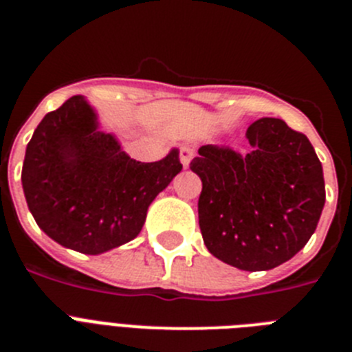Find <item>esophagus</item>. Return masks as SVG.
Segmentation results:
<instances>
[{
    "mask_svg": "<svg viewBox=\"0 0 352 352\" xmlns=\"http://www.w3.org/2000/svg\"><path fill=\"white\" fill-rule=\"evenodd\" d=\"M194 155H195V151L192 146H182V148H179V160H182V164L185 169L190 166V162H192V158H194Z\"/></svg>",
    "mask_w": 352,
    "mask_h": 352,
    "instance_id": "1",
    "label": "esophagus"
}]
</instances>
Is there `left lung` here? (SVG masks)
Returning a JSON list of instances; mask_svg holds the SVG:
<instances>
[{
    "mask_svg": "<svg viewBox=\"0 0 352 352\" xmlns=\"http://www.w3.org/2000/svg\"><path fill=\"white\" fill-rule=\"evenodd\" d=\"M252 151L206 144L190 169L203 182L199 227L217 259L264 272L296 256L316 231L324 206V176L307 135L278 118L254 121Z\"/></svg>",
    "mask_w": 352,
    "mask_h": 352,
    "instance_id": "1",
    "label": "left lung"
}]
</instances>
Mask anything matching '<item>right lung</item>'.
<instances>
[{"mask_svg": "<svg viewBox=\"0 0 352 352\" xmlns=\"http://www.w3.org/2000/svg\"><path fill=\"white\" fill-rule=\"evenodd\" d=\"M80 95L45 114L23 164L26 203L38 227L63 247L102 254L141 232L148 206L183 166L178 149L158 162L130 158Z\"/></svg>", "mask_w": 352, "mask_h": 352, "instance_id": "right-lung-1", "label": "right lung"}]
</instances>
